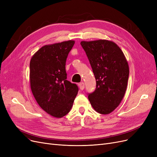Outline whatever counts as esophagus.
Segmentation results:
<instances>
[{"mask_svg":"<svg viewBox=\"0 0 157 157\" xmlns=\"http://www.w3.org/2000/svg\"><path fill=\"white\" fill-rule=\"evenodd\" d=\"M79 88L81 90H83L84 89V82H80L79 84Z\"/></svg>","mask_w":157,"mask_h":157,"instance_id":"1","label":"esophagus"}]
</instances>
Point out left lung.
<instances>
[{
  "instance_id": "obj_1",
  "label": "left lung",
  "mask_w": 157,
  "mask_h": 157,
  "mask_svg": "<svg viewBox=\"0 0 157 157\" xmlns=\"http://www.w3.org/2000/svg\"><path fill=\"white\" fill-rule=\"evenodd\" d=\"M96 80V88L88 94L94 110L108 114L122 101L129 75L128 63L115 43L108 40L81 41Z\"/></svg>"
}]
</instances>
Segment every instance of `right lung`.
Listing matches in <instances>:
<instances>
[{
	"label": "right lung",
	"instance_id": "add662e5",
	"mask_svg": "<svg viewBox=\"0 0 157 157\" xmlns=\"http://www.w3.org/2000/svg\"><path fill=\"white\" fill-rule=\"evenodd\" d=\"M75 41L42 47L30 62V87L41 109L60 118L71 109L78 88L67 79L66 62Z\"/></svg>",
	"mask_w": 157,
	"mask_h": 157
}]
</instances>
